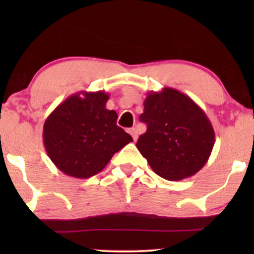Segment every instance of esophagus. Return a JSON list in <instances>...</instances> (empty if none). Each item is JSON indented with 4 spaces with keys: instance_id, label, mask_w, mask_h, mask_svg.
<instances>
[{
    "instance_id": "esophagus-1",
    "label": "esophagus",
    "mask_w": 254,
    "mask_h": 254,
    "mask_svg": "<svg viewBox=\"0 0 254 254\" xmlns=\"http://www.w3.org/2000/svg\"><path fill=\"white\" fill-rule=\"evenodd\" d=\"M129 134L131 135V136H133V140L134 141L137 140L138 135H137V131H136V129H135V128H131V129L129 130Z\"/></svg>"
}]
</instances>
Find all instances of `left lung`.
Instances as JSON below:
<instances>
[{
  "mask_svg": "<svg viewBox=\"0 0 254 254\" xmlns=\"http://www.w3.org/2000/svg\"><path fill=\"white\" fill-rule=\"evenodd\" d=\"M140 120L138 151L159 177L177 182L195 175L206 164L215 143V131L203 110L189 96L172 88L149 92Z\"/></svg>",
  "mask_w": 254,
  "mask_h": 254,
  "instance_id": "obj_1",
  "label": "left lung"
}]
</instances>
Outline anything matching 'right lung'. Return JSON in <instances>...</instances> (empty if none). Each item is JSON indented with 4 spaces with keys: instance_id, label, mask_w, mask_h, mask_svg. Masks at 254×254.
Wrapping results in <instances>:
<instances>
[{
    "instance_id": "right-lung-1",
    "label": "right lung",
    "mask_w": 254,
    "mask_h": 254,
    "mask_svg": "<svg viewBox=\"0 0 254 254\" xmlns=\"http://www.w3.org/2000/svg\"><path fill=\"white\" fill-rule=\"evenodd\" d=\"M109 93L81 91L61 103L44 124V145L64 175L86 179L107 165L133 138L117 126L116 111L107 110Z\"/></svg>"
}]
</instances>
